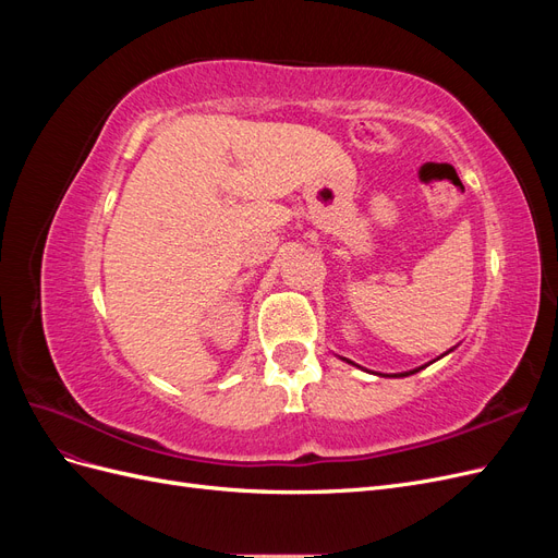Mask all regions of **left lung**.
I'll use <instances>...</instances> for the list:
<instances>
[{"instance_id":"8db88e82","label":"left lung","mask_w":558,"mask_h":558,"mask_svg":"<svg viewBox=\"0 0 558 558\" xmlns=\"http://www.w3.org/2000/svg\"><path fill=\"white\" fill-rule=\"evenodd\" d=\"M451 351V349H449ZM342 361H347V359H342ZM347 363H351V361H347ZM351 365H356V363H351ZM356 367H361V365H356ZM426 365H421V367H416V369H410V373H398V375H384V377H410V375H414V373H418V369H424Z\"/></svg>"}]
</instances>
